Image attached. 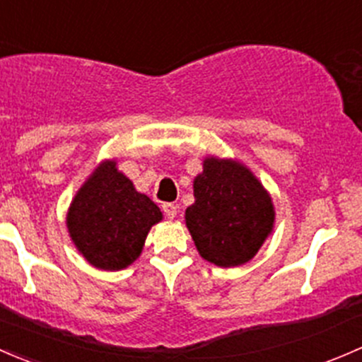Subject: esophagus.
<instances>
[{
  "instance_id": "obj_1",
  "label": "esophagus",
  "mask_w": 362,
  "mask_h": 362,
  "mask_svg": "<svg viewBox=\"0 0 362 362\" xmlns=\"http://www.w3.org/2000/svg\"><path fill=\"white\" fill-rule=\"evenodd\" d=\"M162 209H163V212H165V216L169 219H174L176 218V214H177V206L176 204H173V202H165L162 206Z\"/></svg>"
}]
</instances>
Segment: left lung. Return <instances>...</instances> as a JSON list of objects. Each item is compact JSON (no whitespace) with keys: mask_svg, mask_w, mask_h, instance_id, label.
I'll list each match as a JSON object with an SVG mask.
<instances>
[{"mask_svg":"<svg viewBox=\"0 0 362 362\" xmlns=\"http://www.w3.org/2000/svg\"><path fill=\"white\" fill-rule=\"evenodd\" d=\"M195 202L185 223L199 255L216 267L251 262L275 226L272 195L245 163L237 158H204L193 180Z\"/></svg>","mask_w":362,"mask_h":362,"instance_id":"obj_1","label":"left lung"}]
</instances>
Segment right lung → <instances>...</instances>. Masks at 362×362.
I'll list each match as a JSON object with an SVG mask.
<instances>
[{
	"label": "right lung",
	"mask_w": 362,
	"mask_h": 362,
	"mask_svg": "<svg viewBox=\"0 0 362 362\" xmlns=\"http://www.w3.org/2000/svg\"><path fill=\"white\" fill-rule=\"evenodd\" d=\"M163 219L153 200L137 192L115 158L99 162L71 200L66 226L92 267L118 272L141 256L151 226Z\"/></svg>",
	"instance_id": "add662e5"
}]
</instances>
